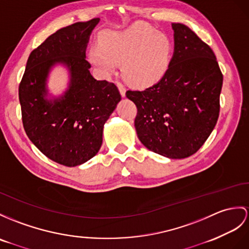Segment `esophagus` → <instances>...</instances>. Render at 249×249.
I'll use <instances>...</instances> for the list:
<instances>
[{"mask_svg":"<svg viewBox=\"0 0 249 249\" xmlns=\"http://www.w3.org/2000/svg\"><path fill=\"white\" fill-rule=\"evenodd\" d=\"M117 88H118V89H119L120 95L123 96V97H124V96H125V89H124V87L123 84H121L120 82H117Z\"/></svg>","mask_w":249,"mask_h":249,"instance_id":"esophagus-1","label":"esophagus"}]
</instances>
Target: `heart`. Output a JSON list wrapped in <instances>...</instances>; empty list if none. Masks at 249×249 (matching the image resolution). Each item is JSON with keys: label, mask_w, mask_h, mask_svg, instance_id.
Returning <instances> with one entry per match:
<instances>
[{"label": "heart", "mask_w": 249, "mask_h": 249, "mask_svg": "<svg viewBox=\"0 0 249 249\" xmlns=\"http://www.w3.org/2000/svg\"><path fill=\"white\" fill-rule=\"evenodd\" d=\"M172 44L165 34L142 23L124 30H107L89 57L102 75L121 63V75L132 86L144 87L160 79L171 61Z\"/></svg>", "instance_id": "obj_1"}]
</instances>
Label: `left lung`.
<instances>
[{"label":"left lung","instance_id":"left-lung-1","mask_svg":"<svg viewBox=\"0 0 249 249\" xmlns=\"http://www.w3.org/2000/svg\"><path fill=\"white\" fill-rule=\"evenodd\" d=\"M174 53L165 75L143 90H128L137 107L134 121L145 148L168 159L195 154L214 129L223 75L215 54L195 32L172 23Z\"/></svg>","mask_w":249,"mask_h":249}]
</instances>
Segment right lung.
Here are the masks:
<instances>
[{"instance_id": "add662e5", "label": "right lung", "mask_w": 249, "mask_h": 249, "mask_svg": "<svg viewBox=\"0 0 249 249\" xmlns=\"http://www.w3.org/2000/svg\"><path fill=\"white\" fill-rule=\"evenodd\" d=\"M99 18L57 30L30 53L19 86L22 121L28 138L48 159L75 167L94 157L102 144L106 121L121 96L117 87L90 75L86 51ZM69 71L70 82L58 97H48L53 66Z\"/></svg>"}]
</instances>
